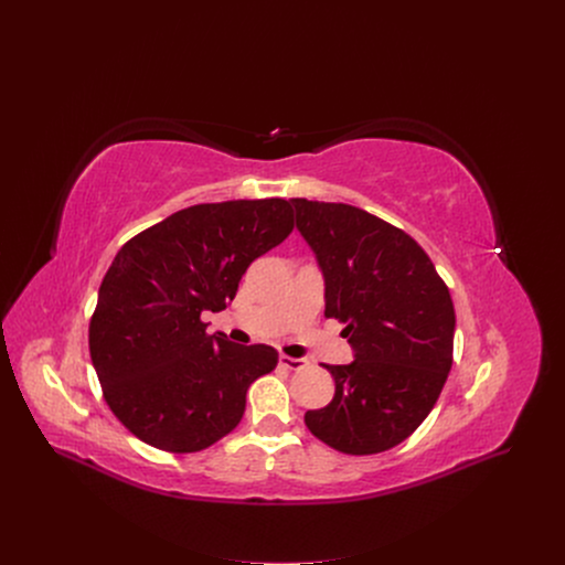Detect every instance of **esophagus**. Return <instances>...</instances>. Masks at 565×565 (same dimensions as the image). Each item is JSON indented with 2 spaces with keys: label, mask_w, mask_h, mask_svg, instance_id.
Returning <instances> with one entry per match:
<instances>
[{
  "label": "esophagus",
  "mask_w": 565,
  "mask_h": 565,
  "mask_svg": "<svg viewBox=\"0 0 565 565\" xmlns=\"http://www.w3.org/2000/svg\"><path fill=\"white\" fill-rule=\"evenodd\" d=\"M279 364L286 366V369H290V371H299V369L306 366V360H301V358H290V355H279Z\"/></svg>",
  "instance_id": "34e87169"
}]
</instances>
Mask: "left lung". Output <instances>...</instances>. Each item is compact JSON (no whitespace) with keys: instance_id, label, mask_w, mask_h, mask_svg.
<instances>
[{"instance_id":"left-lung-1","label":"left lung","mask_w":565,"mask_h":565,"mask_svg":"<svg viewBox=\"0 0 565 565\" xmlns=\"http://www.w3.org/2000/svg\"><path fill=\"white\" fill-rule=\"evenodd\" d=\"M324 275L327 317L355 360L324 364L335 395L303 423L329 447L369 456L407 440L447 382L456 315L427 253L399 227L347 203L290 199Z\"/></svg>"}]
</instances>
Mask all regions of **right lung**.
<instances>
[{
  "label": "right lung",
  "mask_w": 565,
  "mask_h": 565,
  "mask_svg": "<svg viewBox=\"0 0 565 565\" xmlns=\"http://www.w3.org/2000/svg\"><path fill=\"white\" fill-rule=\"evenodd\" d=\"M292 232L284 199L201 203L120 248L89 324V351L114 416L142 443L194 454L244 418L248 386L277 366L266 344L207 335L248 266Z\"/></svg>",
  "instance_id": "add662e5"
}]
</instances>
